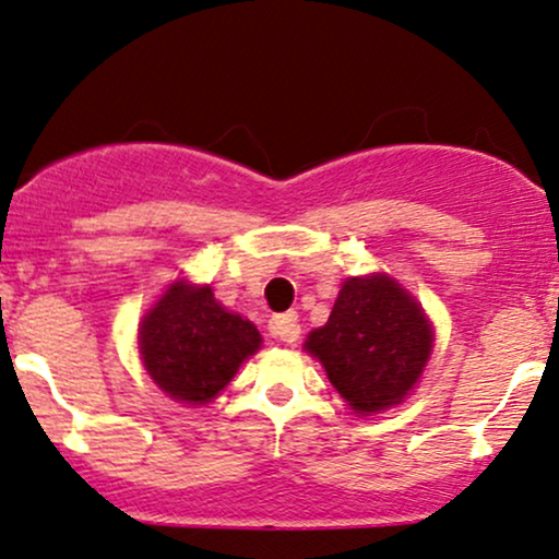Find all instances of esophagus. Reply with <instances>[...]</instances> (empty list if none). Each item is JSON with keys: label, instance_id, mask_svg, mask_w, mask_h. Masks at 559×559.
Instances as JSON below:
<instances>
[{"label": "esophagus", "instance_id": "esophagus-1", "mask_svg": "<svg viewBox=\"0 0 559 559\" xmlns=\"http://www.w3.org/2000/svg\"><path fill=\"white\" fill-rule=\"evenodd\" d=\"M270 334H273L275 340L286 342V345H294V342L299 340V334H302L297 312H284V316H275L273 321H270Z\"/></svg>", "mask_w": 559, "mask_h": 559}]
</instances>
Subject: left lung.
I'll return each mask as SVG.
<instances>
[{"instance_id":"obj_1","label":"left lung","mask_w":559,"mask_h":559,"mask_svg":"<svg viewBox=\"0 0 559 559\" xmlns=\"http://www.w3.org/2000/svg\"><path fill=\"white\" fill-rule=\"evenodd\" d=\"M432 323L411 294L384 273L347 278L326 326L305 349L360 416L388 411L414 390L432 353Z\"/></svg>"}]
</instances>
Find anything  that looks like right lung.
<instances>
[{
  "mask_svg": "<svg viewBox=\"0 0 559 559\" xmlns=\"http://www.w3.org/2000/svg\"><path fill=\"white\" fill-rule=\"evenodd\" d=\"M138 345L158 390L177 403L204 406L260 349L262 336L247 318L225 310L212 286L175 281L145 312Z\"/></svg>",
  "mask_w": 559,
  "mask_h": 559,
  "instance_id": "obj_1",
  "label": "right lung"
}]
</instances>
